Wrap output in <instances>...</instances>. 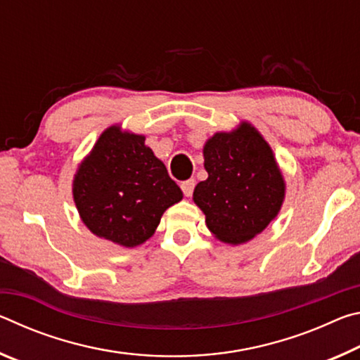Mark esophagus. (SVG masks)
Returning <instances> with one entry per match:
<instances>
[{"label": "esophagus", "mask_w": 360, "mask_h": 360, "mask_svg": "<svg viewBox=\"0 0 360 360\" xmlns=\"http://www.w3.org/2000/svg\"><path fill=\"white\" fill-rule=\"evenodd\" d=\"M193 187H195L193 179H187L184 182H181V188H182V192H184L186 197H191L192 192H193Z\"/></svg>", "instance_id": "esophagus-1"}]
</instances>
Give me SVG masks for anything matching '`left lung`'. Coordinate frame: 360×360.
Masks as SVG:
<instances>
[{
	"label": "left lung",
	"mask_w": 360,
	"mask_h": 360,
	"mask_svg": "<svg viewBox=\"0 0 360 360\" xmlns=\"http://www.w3.org/2000/svg\"><path fill=\"white\" fill-rule=\"evenodd\" d=\"M208 179L193 188L206 227L227 245H243L275 221L285 197V181L260 131L241 122L217 131L203 146Z\"/></svg>",
	"instance_id": "obj_1"
}]
</instances>
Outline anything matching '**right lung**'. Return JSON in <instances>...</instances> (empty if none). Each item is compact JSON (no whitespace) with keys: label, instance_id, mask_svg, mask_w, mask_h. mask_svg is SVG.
<instances>
[{"label":"right lung","instance_id":"add662e5","mask_svg":"<svg viewBox=\"0 0 360 360\" xmlns=\"http://www.w3.org/2000/svg\"><path fill=\"white\" fill-rule=\"evenodd\" d=\"M146 136L111 125L79 163L72 179L79 217L98 238L136 248L155 233L169 206L182 200Z\"/></svg>","mask_w":360,"mask_h":360}]
</instances>
